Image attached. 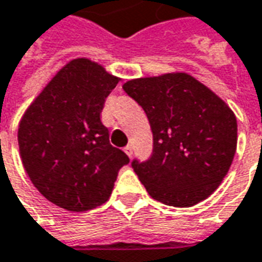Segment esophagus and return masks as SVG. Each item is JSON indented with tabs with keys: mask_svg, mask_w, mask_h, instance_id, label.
I'll use <instances>...</instances> for the list:
<instances>
[{
	"mask_svg": "<svg viewBox=\"0 0 262 262\" xmlns=\"http://www.w3.org/2000/svg\"><path fill=\"white\" fill-rule=\"evenodd\" d=\"M125 153L129 157L133 156V146H132V144H127V146H126V147H125Z\"/></svg>",
	"mask_w": 262,
	"mask_h": 262,
	"instance_id": "34e87169",
	"label": "esophagus"
}]
</instances>
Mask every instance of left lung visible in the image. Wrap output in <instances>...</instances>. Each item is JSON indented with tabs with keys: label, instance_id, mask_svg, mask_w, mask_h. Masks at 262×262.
Returning <instances> with one entry per match:
<instances>
[{
	"label": "left lung",
	"instance_id": "8db88e82",
	"mask_svg": "<svg viewBox=\"0 0 262 262\" xmlns=\"http://www.w3.org/2000/svg\"><path fill=\"white\" fill-rule=\"evenodd\" d=\"M123 91L142 106L153 135L149 159L132 160L147 193L173 207L207 199L235 155L237 119L231 109L186 74L129 80Z\"/></svg>",
	"mask_w": 262,
	"mask_h": 262
}]
</instances>
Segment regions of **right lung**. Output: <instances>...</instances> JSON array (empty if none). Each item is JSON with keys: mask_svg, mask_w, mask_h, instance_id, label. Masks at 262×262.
Wrapping results in <instances>:
<instances>
[{"mask_svg": "<svg viewBox=\"0 0 262 262\" xmlns=\"http://www.w3.org/2000/svg\"><path fill=\"white\" fill-rule=\"evenodd\" d=\"M118 78L89 59L62 68L24 115L18 144L31 182L45 199L71 211L107 201L118 171L130 162L109 142L100 120Z\"/></svg>", "mask_w": 262, "mask_h": 262, "instance_id": "obj_1", "label": "right lung"}]
</instances>
